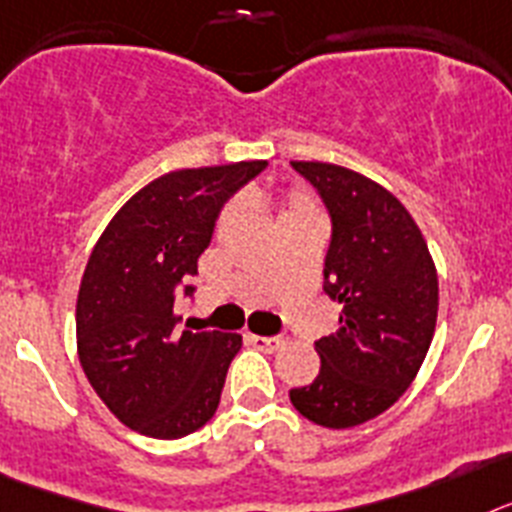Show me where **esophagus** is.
I'll return each mask as SVG.
<instances>
[{
	"label": "esophagus",
	"instance_id": "34e87169",
	"mask_svg": "<svg viewBox=\"0 0 512 512\" xmlns=\"http://www.w3.org/2000/svg\"><path fill=\"white\" fill-rule=\"evenodd\" d=\"M250 342L255 348L265 350V353H275V350H281L286 345L281 335H273V337H262V335H250Z\"/></svg>",
	"mask_w": 512,
	"mask_h": 512
}]
</instances>
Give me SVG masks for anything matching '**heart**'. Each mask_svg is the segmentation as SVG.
<instances>
[{"mask_svg": "<svg viewBox=\"0 0 512 512\" xmlns=\"http://www.w3.org/2000/svg\"><path fill=\"white\" fill-rule=\"evenodd\" d=\"M293 216H317V208H314V203H311L304 193H293L291 198H288V203L281 208V213H278V221L293 219ZM226 221H231V213L224 216V224Z\"/></svg>", "mask_w": 512, "mask_h": 512, "instance_id": "heart-1", "label": "heart"}]
</instances>
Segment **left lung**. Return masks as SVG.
I'll return each instance as SVG.
<instances>
[{
  "label": "left lung",
  "mask_w": 512,
  "mask_h": 512,
  "mask_svg": "<svg viewBox=\"0 0 512 512\" xmlns=\"http://www.w3.org/2000/svg\"><path fill=\"white\" fill-rule=\"evenodd\" d=\"M330 211L324 293L340 330L314 342L319 376L291 389L322 428H353L386 412L420 371L438 317V273L410 211L379 182L327 162H291Z\"/></svg>",
  "instance_id": "1"
}]
</instances>
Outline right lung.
<instances>
[{
  "instance_id": "add662e5",
  "label": "right lung",
  "mask_w": 512,
  "mask_h": 512,
  "mask_svg": "<svg viewBox=\"0 0 512 512\" xmlns=\"http://www.w3.org/2000/svg\"><path fill=\"white\" fill-rule=\"evenodd\" d=\"M265 159L177 170L151 180L97 239L77 296L84 376L123 425L182 438L219 407L237 332H177L175 291L198 275L221 208ZM195 288L185 286V296Z\"/></svg>"
}]
</instances>
